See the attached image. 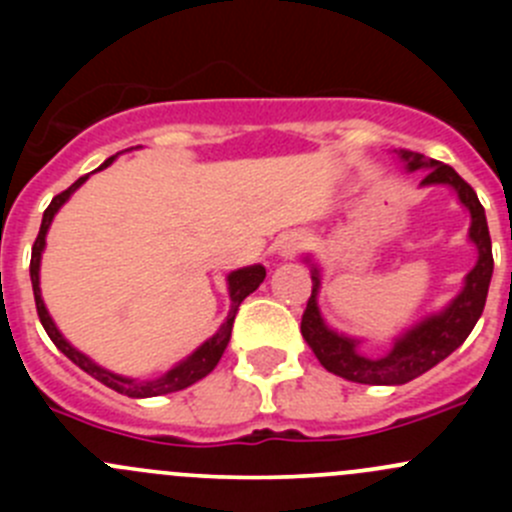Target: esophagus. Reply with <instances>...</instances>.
<instances>
[{
  "instance_id": "34e87169",
  "label": "esophagus",
  "mask_w": 512,
  "mask_h": 512,
  "mask_svg": "<svg viewBox=\"0 0 512 512\" xmlns=\"http://www.w3.org/2000/svg\"><path fill=\"white\" fill-rule=\"evenodd\" d=\"M302 247H304V242L299 240V237H294V235H289V237H285V240H280L282 257H294L299 250H302Z\"/></svg>"
}]
</instances>
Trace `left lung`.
I'll return each instance as SVG.
<instances>
[{
	"label": "left lung",
	"instance_id": "1",
	"mask_svg": "<svg viewBox=\"0 0 512 512\" xmlns=\"http://www.w3.org/2000/svg\"><path fill=\"white\" fill-rule=\"evenodd\" d=\"M409 170H423L421 185L446 183L453 185L461 198V203L471 210V240L478 247V265L468 272L466 287L451 302L446 312L426 319L411 329L406 337L394 344L389 354L381 359H369L356 352L352 339L339 337L327 324L322 322L317 309V289L319 277L317 270L312 272V297L307 299V309L302 314V337L317 354L319 364L342 379L356 381V384L371 386H399L406 381L416 379L423 371L433 369L438 361L446 359L448 354L456 352L468 334L473 332L476 322L483 314L485 297H488L490 277H493V250H490V232L485 223V210L480 205L476 190L441 160H431L421 153L401 151Z\"/></svg>",
	"mask_w": 512,
	"mask_h": 512
}]
</instances>
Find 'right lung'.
<instances>
[{
    "instance_id": "obj_1",
    "label": "right lung",
    "mask_w": 512,
    "mask_h": 512,
    "mask_svg": "<svg viewBox=\"0 0 512 512\" xmlns=\"http://www.w3.org/2000/svg\"><path fill=\"white\" fill-rule=\"evenodd\" d=\"M111 163H113V158H108L106 163L101 165V168H106V165H111ZM86 178H89V175H84V178L76 180V183L71 185V188H66L64 193L54 195V200L49 203V208L44 210V220H41L39 235H36V240H34L32 262H29V275H32L36 314H39L41 327L46 329V334H49L51 342L56 344V349H61V352L69 356V359L74 361L79 369H84L86 374H91L94 379L101 381L103 386L118 391V394H126V396H131V399H148V396H163V394H173V391H180V389H188L190 384H195V381H200L203 376H208L210 371L218 366L220 356H223L227 342H230L232 322H235L237 309H240L242 299H245L247 294L255 292V289L260 287V282L265 280V275H267L265 267H260V265L245 267V270H237V272H232L230 277H227V282H230V299H232V309H230V317H227V322L223 324V327H220V332L215 334L213 339H208V342H205L203 347L198 349V352L190 354L188 359L180 361L178 366H173L168 374L160 376V379H156V381H133V379H123V376H118V374H111V371L96 366L94 361L89 359V356L76 352V349L71 347V344L66 342L64 337H61L59 329H56L54 322H51L49 312H46L44 302H41V292H39V260H41V250H44L46 230H49V225H51V220H54L56 210H59L61 205L66 203V200H69V195L74 193V190L79 188V185L84 183Z\"/></svg>"
}]
</instances>
